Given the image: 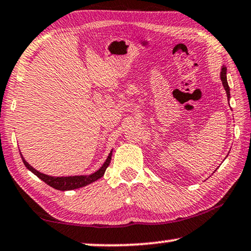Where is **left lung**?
I'll list each match as a JSON object with an SVG mask.
<instances>
[{
  "label": "left lung",
  "instance_id": "obj_1",
  "mask_svg": "<svg viewBox=\"0 0 251 251\" xmlns=\"http://www.w3.org/2000/svg\"><path fill=\"white\" fill-rule=\"evenodd\" d=\"M221 80H222L223 87H224V89H226V91L227 98H230V88H229V84H227V81H226V67H222Z\"/></svg>",
  "mask_w": 251,
  "mask_h": 251
}]
</instances>
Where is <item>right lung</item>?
Listing matches in <instances>:
<instances>
[{
	"instance_id": "obj_1",
	"label": "right lung",
	"mask_w": 251,
	"mask_h": 251,
	"mask_svg": "<svg viewBox=\"0 0 251 251\" xmlns=\"http://www.w3.org/2000/svg\"><path fill=\"white\" fill-rule=\"evenodd\" d=\"M21 158H22V161L25 163V166L27 167L31 173L35 174L37 177L42 179L44 182H46L47 185H50V187H53V188L58 189V190H72L75 188H80V187L87 186L93 181L98 180L99 178H101L104 174V171H106V169L110 163L111 153L108 155V158L106 160V162L103 163V166L100 168L98 171H96L95 174L90 176H73V177H50V176L44 175L42 173H39V171H37L36 169H33V168L24 159V156H21Z\"/></svg>"
}]
</instances>
